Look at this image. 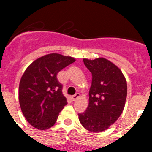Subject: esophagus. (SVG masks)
Masks as SVG:
<instances>
[{
	"label": "esophagus",
	"mask_w": 152,
	"mask_h": 152,
	"mask_svg": "<svg viewBox=\"0 0 152 152\" xmlns=\"http://www.w3.org/2000/svg\"><path fill=\"white\" fill-rule=\"evenodd\" d=\"M79 97H80V94L77 93L76 94H75L74 96H72V100H77Z\"/></svg>",
	"instance_id": "obj_1"
}]
</instances>
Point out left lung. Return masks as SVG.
I'll list each match as a JSON object with an SVG mask.
<instances>
[{
	"mask_svg": "<svg viewBox=\"0 0 152 152\" xmlns=\"http://www.w3.org/2000/svg\"><path fill=\"white\" fill-rule=\"evenodd\" d=\"M92 74L89 103L78 114L83 127L93 132L108 129L123 113L127 96V83L121 70L105 58H83Z\"/></svg>",
	"mask_w": 152,
	"mask_h": 152,
	"instance_id": "8db88e82",
	"label": "left lung"
}]
</instances>
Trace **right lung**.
<instances>
[{
  "label": "right lung",
  "instance_id": "right-lung-1",
  "mask_svg": "<svg viewBox=\"0 0 152 152\" xmlns=\"http://www.w3.org/2000/svg\"><path fill=\"white\" fill-rule=\"evenodd\" d=\"M76 61L71 56L50 53L27 67L19 85V102L28 123L39 130L54 126L67 104L57 74Z\"/></svg>",
  "mask_w": 152,
  "mask_h": 152
}]
</instances>
